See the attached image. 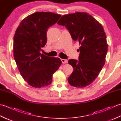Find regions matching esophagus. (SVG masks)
<instances>
[{"label":"esophagus","mask_w":121,"mask_h":121,"mask_svg":"<svg viewBox=\"0 0 121 121\" xmlns=\"http://www.w3.org/2000/svg\"><path fill=\"white\" fill-rule=\"evenodd\" d=\"M61 61H62V63H68V60H66V59H61Z\"/></svg>","instance_id":"34e87169"}]
</instances>
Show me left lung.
Returning a JSON list of instances; mask_svg holds the SVG:
<instances>
[{"label":"left lung","mask_w":121,"mask_h":121,"mask_svg":"<svg viewBox=\"0 0 121 121\" xmlns=\"http://www.w3.org/2000/svg\"><path fill=\"white\" fill-rule=\"evenodd\" d=\"M57 24L65 26L72 38L81 46L79 60L68 61L73 68L69 83L77 88L88 86L98 76L106 61L108 46L104 27L86 12L63 15Z\"/></svg>","instance_id":"left-lung-1"}]
</instances>
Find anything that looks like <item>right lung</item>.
<instances>
[{"label":"right lung","instance_id":"add662e5","mask_svg":"<svg viewBox=\"0 0 121 121\" xmlns=\"http://www.w3.org/2000/svg\"><path fill=\"white\" fill-rule=\"evenodd\" d=\"M61 17L50 12H36L20 23L13 38V56L22 78L33 87L40 88L52 82L53 74L62 62L60 59L41 54L47 43L48 29Z\"/></svg>","mask_w":121,"mask_h":121}]
</instances>
